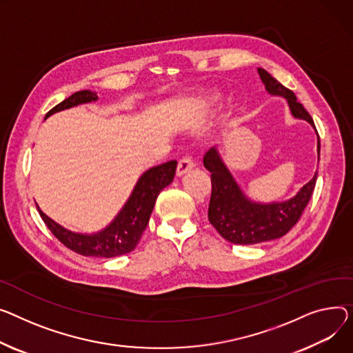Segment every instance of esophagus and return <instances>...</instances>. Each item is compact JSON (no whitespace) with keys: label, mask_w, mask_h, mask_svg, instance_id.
I'll return each mask as SVG.
<instances>
[{"label":"esophagus","mask_w":353,"mask_h":353,"mask_svg":"<svg viewBox=\"0 0 353 353\" xmlns=\"http://www.w3.org/2000/svg\"><path fill=\"white\" fill-rule=\"evenodd\" d=\"M194 168V161L190 156H184L177 163V176H183Z\"/></svg>","instance_id":"34e87169"}]
</instances>
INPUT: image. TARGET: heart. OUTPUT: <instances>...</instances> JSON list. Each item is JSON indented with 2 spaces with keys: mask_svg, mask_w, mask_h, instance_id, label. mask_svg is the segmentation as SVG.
Returning <instances> with one entry per match:
<instances>
[{
  "mask_svg": "<svg viewBox=\"0 0 353 353\" xmlns=\"http://www.w3.org/2000/svg\"><path fill=\"white\" fill-rule=\"evenodd\" d=\"M210 99H213V98H210Z\"/></svg>",
  "mask_w": 353,
  "mask_h": 353,
  "instance_id": "1",
  "label": "heart"
}]
</instances>
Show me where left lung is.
Wrapping results in <instances>:
<instances>
[{
    "label": "left lung",
    "mask_w": 353,
    "mask_h": 353,
    "mask_svg": "<svg viewBox=\"0 0 353 353\" xmlns=\"http://www.w3.org/2000/svg\"><path fill=\"white\" fill-rule=\"evenodd\" d=\"M258 74L270 95L283 97L288 102L291 114L296 119L307 121L315 129L311 114L296 101L292 90L281 85L263 68H258ZM319 152L321 143L318 136V156ZM203 163L204 168L211 173V187H213L208 204V220L223 239L232 244L243 245L264 243L285 236L299 220L303 208L307 207L318 176L316 172L314 177L288 200L258 203L248 199L239 183L234 180L217 146L211 148L204 154Z\"/></svg>",
    "instance_id": "8db88e82"
}]
</instances>
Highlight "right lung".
I'll return each instance as SVG.
<instances>
[{"label": "right lung", "mask_w": 353, "mask_h": 353, "mask_svg": "<svg viewBox=\"0 0 353 353\" xmlns=\"http://www.w3.org/2000/svg\"><path fill=\"white\" fill-rule=\"evenodd\" d=\"M95 101H98V95L95 92H75L74 95H70L68 99L62 101L59 105H57L46 113L45 119L57 112ZM176 168L177 161L170 160L146 170L139 177L132 194L129 196L122 210L117 213V216L112 220V223L103 230L93 234L70 231L46 216L38 207V204L37 207L45 224L48 225L54 236L69 250L85 256L101 258H112L128 254L134 250L140 237H142V234L149 223L156 199L164 187L173 181Z\"/></svg>", "instance_id": "obj_1"}]
</instances>
